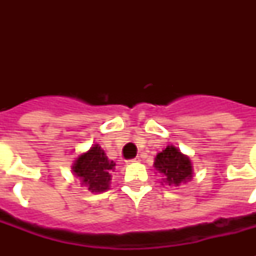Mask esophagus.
I'll list each match as a JSON object with an SVG mask.
<instances>
[{"mask_svg":"<svg viewBox=\"0 0 256 256\" xmlns=\"http://www.w3.org/2000/svg\"><path fill=\"white\" fill-rule=\"evenodd\" d=\"M138 160H140V156H138V158H134V160H128V164H132V162H138Z\"/></svg>","mask_w":256,"mask_h":256,"instance_id":"obj_1","label":"esophagus"}]
</instances>
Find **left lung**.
Returning <instances> with one entry per match:
<instances>
[{
  "label": "left lung",
  "mask_w": 256,
  "mask_h": 256,
  "mask_svg": "<svg viewBox=\"0 0 256 256\" xmlns=\"http://www.w3.org/2000/svg\"><path fill=\"white\" fill-rule=\"evenodd\" d=\"M154 168L156 172L162 175V186H180L183 183L190 182L194 174L190 156L183 154L172 144H168L164 150L156 154L154 158Z\"/></svg>",
  "instance_id": "8db88e82"
}]
</instances>
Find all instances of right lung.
Listing matches in <instances>:
<instances>
[{"mask_svg": "<svg viewBox=\"0 0 256 256\" xmlns=\"http://www.w3.org/2000/svg\"><path fill=\"white\" fill-rule=\"evenodd\" d=\"M116 162L108 160L104 148L94 144L88 152H81L72 164L73 175L92 192H104L110 188Z\"/></svg>", "mask_w": 256, "mask_h": 256, "instance_id": "1", "label": "right lung"}]
</instances>
